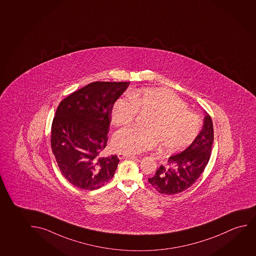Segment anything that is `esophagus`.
Here are the masks:
<instances>
[{"label":"esophagus","mask_w":256,"mask_h":256,"mask_svg":"<svg viewBox=\"0 0 256 256\" xmlns=\"http://www.w3.org/2000/svg\"><path fill=\"white\" fill-rule=\"evenodd\" d=\"M118 157L120 160H122V158H134L135 156L132 154H129L118 152Z\"/></svg>","instance_id":"34e87169"}]
</instances>
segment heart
Segmentation results:
<instances>
[{"label": "heart", "instance_id": "1", "mask_svg": "<svg viewBox=\"0 0 256 256\" xmlns=\"http://www.w3.org/2000/svg\"><path fill=\"white\" fill-rule=\"evenodd\" d=\"M138 112L152 114L146 128L126 127L112 138V146L124 154H140L160 144L165 152H174L194 142L202 128L196 114L188 110L176 94L162 88H144L129 92V98H119L112 108V122L127 126Z\"/></svg>", "mask_w": 256, "mask_h": 256}]
</instances>
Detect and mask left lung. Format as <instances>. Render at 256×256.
I'll use <instances>...</instances> for the list:
<instances>
[{
  "instance_id": "obj_1",
  "label": "left lung",
  "mask_w": 256,
  "mask_h": 256,
  "mask_svg": "<svg viewBox=\"0 0 256 256\" xmlns=\"http://www.w3.org/2000/svg\"><path fill=\"white\" fill-rule=\"evenodd\" d=\"M214 140L212 120L209 114L194 142L179 154L170 156V168L160 166L154 176L148 179L156 190L165 194H178L194 184L202 174L210 158Z\"/></svg>"
}]
</instances>
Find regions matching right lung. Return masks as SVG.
Wrapping results in <instances>:
<instances>
[{"label": "right lung", "mask_w": 256, "mask_h": 256, "mask_svg": "<svg viewBox=\"0 0 256 256\" xmlns=\"http://www.w3.org/2000/svg\"><path fill=\"white\" fill-rule=\"evenodd\" d=\"M130 82H96L66 98L52 120L50 146L63 176L74 186L94 190L112 179L116 155L102 157L115 102Z\"/></svg>", "instance_id": "obj_1"}]
</instances>
